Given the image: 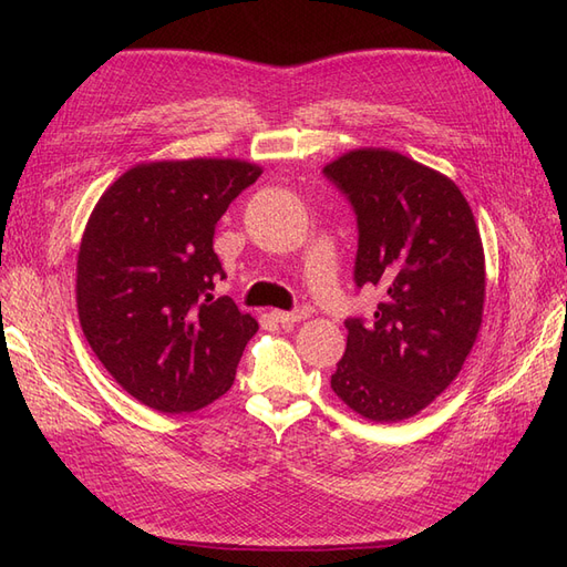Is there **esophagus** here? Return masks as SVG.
Masks as SVG:
<instances>
[{"mask_svg": "<svg viewBox=\"0 0 567 567\" xmlns=\"http://www.w3.org/2000/svg\"><path fill=\"white\" fill-rule=\"evenodd\" d=\"M271 317L277 319V321H281V323H296V321H302L307 317V310H305V307H296V310H290V312L274 310Z\"/></svg>", "mask_w": 567, "mask_h": 567, "instance_id": "34e87169", "label": "esophagus"}]
</instances>
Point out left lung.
<instances>
[{
    "label": "left lung",
    "instance_id": "left-lung-1",
    "mask_svg": "<svg viewBox=\"0 0 567 567\" xmlns=\"http://www.w3.org/2000/svg\"><path fill=\"white\" fill-rule=\"evenodd\" d=\"M323 177L357 217L354 286L383 293L371 319H346L331 388L369 421L409 419L456 379L483 323L471 205L452 179L383 148L350 151Z\"/></svg>",
    "mask_w": 567,
    "mask_h": 567
}]
</instances>
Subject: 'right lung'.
Listing matches in <instances>:
<instances>
[{
    "instance_id": "1",
    "label": "right lung",
    "mask_w": 567,
    "mask_h": 567,
    "mask_svg": "<svg viewBox=\"0 0 567 567\" xmlns=\"http://www.w3.org/2000/svg\"><path fill=\"white\" fill-rule=\"evenodd\" d=\"M262 169L241 161H161L115 179L84 229L78 315L99 362L134 400L184 414L221 398L257 321L229 296L213 248L231 200Z\"/></svg>"
}]
</instances>
